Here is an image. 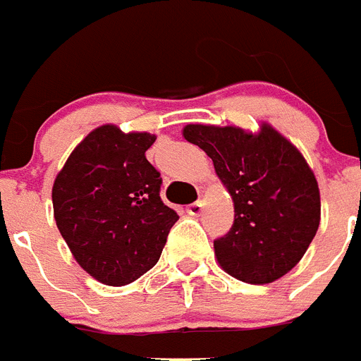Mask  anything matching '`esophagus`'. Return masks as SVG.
Segmentation results:
<instances>
[{"instance_id":"esophagus-1","label":"esophagus","mask_w":361,"mask_h":361,"mask_svg":"<svg viewBox=\"0 0 361 361\" xmlns=\"http://www.w3.org/2000/svg\"><path fill=\"white\" fill-rule=\"evenodd\" d=\"M186 210H188L190 216H199L201 214V210H203V203H201V201H195V203L188 204Z\"/></svg>"}]
</instances>
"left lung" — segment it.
Instances as JSON below:
<instances>
[{
    "label": "left lung",
    "instance_id": "1",
    "mask_svg": "<svg viewBox=\"0 0 361 361\" xmlns=\"http://www.w3.org/2000/svg\"><path fill=\"white\" fill-rule=\"evenodd\" d=\"M184 137L214 162L235 203L229 233L214 240L218 262L246 283H272L296 267L321 221L319 184L293 143L264 125H188Z\"/></svg>",
    "mask_w": 361,
    "mask_h": 361
}]
</instances>
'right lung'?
I'll return each instance as SVG.
<instances>
[{"instance_id": "obj_1", "label": "right lung", "mask_w": 361, "mask_h": 361, "mask_svg": "<svg viewBox=\"0 0 361 361\" xmlns=\"http://www.w3.org/2000/svg\"><path fill=\"white\" fill-rule=\"evenodd\" d=\"M154 140L100 126L54 183L57 229L80 267L106 285L132 283L151 270L178 220L160 197V171L145 158Z\"/></svg>"}]
</instances>
